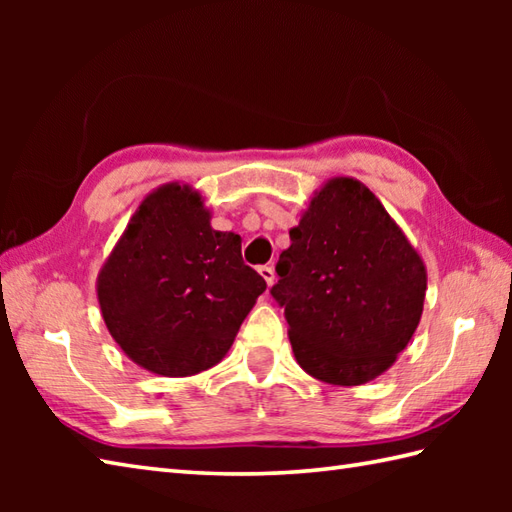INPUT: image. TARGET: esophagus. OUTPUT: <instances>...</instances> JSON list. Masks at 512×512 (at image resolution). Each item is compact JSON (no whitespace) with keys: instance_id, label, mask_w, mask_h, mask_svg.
<instances>
[{"instance_id":"1","label":"esophagus","mask_w":512,"mask_h":512,"mask_svg":"<svg viewBox=\"0 0 512 512\" xmlns=\"http://www.w3.org/2000/svg\"><path fill=\"white\" fill-rule=\"evenodd\" d=\"M259 275L264 277V281H266L268 286L275 284V268L273 266H262V268H259Z\"/></svg>"}]
</instances>
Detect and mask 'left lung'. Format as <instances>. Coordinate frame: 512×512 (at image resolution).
I'll list each match as a JSON object with an SVG mask.
<instances>
[{
	"label": "left lung",
	"instance_id": "1",
	"mask_svg": "<svg viewBox=\"0 0 512 512\" xmlns=\"http://www.w3.org/2000/svg\"><path fill=\"white\" fill-rule=\"evenodd\" d=\"M270 290L286 308L297 363L330 385L354 387L396 363L416 332L427 266L361 180L334 176L314 191Z\"/></svg>",
	"mask_w": 512,
	"mask_h": 512
}]
</instances>
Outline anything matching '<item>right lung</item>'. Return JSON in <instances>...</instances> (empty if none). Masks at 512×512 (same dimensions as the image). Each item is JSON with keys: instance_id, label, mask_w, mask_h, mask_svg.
Instances as JSON below:
<instances>
[{"instance_id": "obj_1", "label": "right lung", "mask_w": 512, "mask_h": 512, "mask_svg": "<svg viewBox=\"0 0 512 512\" xmlns=\"http://www.w3.org/2000/svg\"><path fill=\"white\" fill-rule=\"evenodd\" d=\"M266 281L242 259V237L215 231L191 184L147 193L96 277L112 339L151 374L180 378L217 365Z\"/></svg>"}]
</instances>
